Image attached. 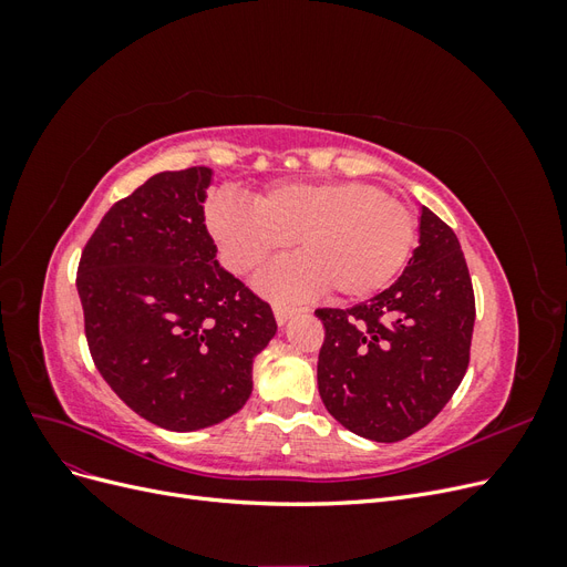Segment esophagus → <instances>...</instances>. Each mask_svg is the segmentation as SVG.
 <instances>
[{"mask_svg":"<svg viewBox=\"0 0 567 567\" xmlns=\"http://www.w3.org/2000/svg\"><path fill=\"white\" fill-rule=\"evenodd\" d=\"M300 307H290V305H274V317H277V323H286L290 317L298 315Z\"/></svg>","mask_w":567,"mask_h":567,"instance_id":"1","label":"esophagus"}]
</instances>
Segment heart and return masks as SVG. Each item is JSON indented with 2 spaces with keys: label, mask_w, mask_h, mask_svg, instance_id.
Segmentation results:
<instances>
[{
  "label": "heart",
  "mask_w": 567,
  "mask_h": 567,
  "mask_svg": "<svg viewBox=\"0 0 567 567\" xmlns=\"http://www.w3.org/2000/svg\"><path fill=\"white\" fill-rule=\"evenodd\" d=\"M208 229L221 260L248 274L296 241L302 257L260 274L257 286L277 298L323 288L336 298H369L406 265L416 238L406 205L362 182H281L252 205L217 196Z\"/></svg>",
  "instance_id": "1"
}]
</instances>
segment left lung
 Instances as JSON below:
<instances>
[{
  "label": "left lung",
  "instance_id": "obj_1",
  "mask_svg": "<svg viewBox=\"0 0 567 567\" xmlns=\"http://www.w3.org/2000/svg\"><path fill=\"white\" fill-rule=\"evenodd\" d=\"M326 338L317 381L323 406L373 442L431 423L468 369L475 298L456 234L421 208L419 248L402 277L350 310L315 312Z\"/></svg>",
  "mask_w": 567,
  "mask_h": 567
}]
</instances>
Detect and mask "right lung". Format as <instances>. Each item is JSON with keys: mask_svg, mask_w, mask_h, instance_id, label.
I'll return each mask as SVG.
<instances>
[{"mask_svg": "<svg viewBox=\"0 0 567 567\" xmlns=\"http://www.w3.org/2000/svg\"><path fill=\"white\" fill-rule=\"evenodd\" d=\"M210 182V167L153 175L99 221L78 267L99 373L142 419L177 433L234 416L277 333L271 307L217 262L203 213Z\"/></svg>", "mask_w": 567, "mask_h": 567, "instance_id": "1", "label": "right lung"}]
</instances>
